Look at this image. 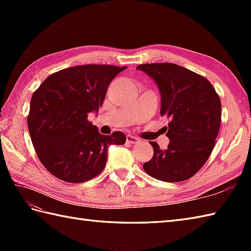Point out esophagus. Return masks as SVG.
<instances>
[{
  "label": "esophagus",
  "mask_w": 251,
  "mask_h": 251,
  "mask_svg": "<svg viewBox=\"0 0 251 251\" xmlns=\"http://www.w3.org/2000/svg\"><path fill=\"white\" fill-rule=\"evenodd\" d=\"M126 140H127V142L131 143V145H135V143L139 142V139H138L137 137L132 136V135H127V137H126Z\"/></svg>",
  "instance_id": "esophagus-1"
}]
</instances>
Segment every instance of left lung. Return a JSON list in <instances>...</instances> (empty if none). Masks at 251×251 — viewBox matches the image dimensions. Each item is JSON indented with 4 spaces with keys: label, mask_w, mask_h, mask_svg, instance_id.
Wrapping results in <instances>:
<instances>
[{
    "label": "left lung",
    "mask_w": 251,
    "mask_h": 251,
    "mask_svg": "<svg viewBox=\"0 0 251 251\" xmlns=\"http://www.w3.org/2000/svg\"><path fill=\"white\" fill-rule=\"evenodd\" d=\"M161 93V115L169 120V143L161 150L151 141L154 154L143 164L145 172L165 182L188 180L199 172L215 147L221 123V101L204 76L175 63L140 65Z\"/></svg>",
    "instance_id": "8db88e82"
}]
</instances>
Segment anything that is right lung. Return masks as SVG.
I'll return each instance as SVG.
<instances>
[{"instance_id": "obj_1", "label": "right lung", "mask_w": 251, "mask_h": 251, "mask_svg": "<svg viewBox=\"0 0 251 251\" xmlns=\"http://www.w3.org/2000/svg\"><path fill=\"white\" fill-rule=\"evenodd\" d=\"M126 67L85 65L52 73L32 95L28 128L36 155L56 178L81 183L102 172L108 148L124 145L121 131L101 135L87 119Z\"/></svg>"}]
</instances>
